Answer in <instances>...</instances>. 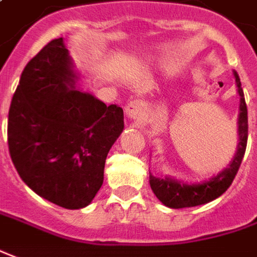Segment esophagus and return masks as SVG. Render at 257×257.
<instances>
[{
    "label": "esophagus",
    "mask_w": 257,
    "mask_h": 257,
    "mask_svg": "<svg viewBox=\"0 0 257 257\" xmlns=\"http://www.w3.org/2000/svg\"><path fill=\"white\" fill-rule=\"evenodd\" d=\"M146 112V104L141 101V99H134L129 101L126 106H125V114L128 115L131 119H141Z\"/></svg>",
    "instance_id": "obj_1"
}]
</instances>
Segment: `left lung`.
<instances>
[{"instance_id":"8db88e82","label":"left lung","mask_w":257,"mask_h":257,"mask_svg":"<svg viewBox=\"0 0 257 257\" xmlns=\"http://www.w3.org/2000/svg\"><path fill=\"white\" fill-rule=\"evenodd\" d=\"M239 98V116H238V148L236 153L231 160L228 167L211 179L204 180L200 183H186L181 180L174 179L170 176L156 177L151 173L149 183L152 191L169 208H190L212 201L222 195L232 184L242 159L245 155L246 143H247V108H246L243 90L240 87V80L236 71H233Z\"/></svg>"}]
</instances>
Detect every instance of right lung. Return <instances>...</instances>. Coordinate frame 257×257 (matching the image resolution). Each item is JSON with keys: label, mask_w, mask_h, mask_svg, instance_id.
<instances>
[{"label": "right lung", "mask_w": 257, "mask_h": 257, "mask_svg": "<svg viewBox=\"0 0 257 257\" xmlns=\"http://www.w3.org/2000/svg\"><path fill=\"white\" fill-rule=\"evenodd\" d=\"M77 78L63 38L53 39L25 66L8 114L10 155L21 179L67 209L92 201L123 131L121 106L81 91Z\"/></svg>", "instance_id": "right-lung-1"}]
</instances>
